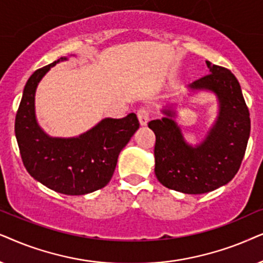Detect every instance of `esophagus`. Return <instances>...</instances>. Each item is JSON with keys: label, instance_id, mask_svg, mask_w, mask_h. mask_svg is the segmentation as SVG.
<instances>
[{"label": "esophagus", "instance_id": "obj_1", "mask_svg": "<svg viewBox=\"0 0 263 263\" xmlns=\"http://www.w3.org/2000/svg\"><path fill=\"white\" fill-rule=\"evenodd\" d=\"M137 117L139 119V122H141L142 126H145L148 124L149 121V118H150V110L148 108H139L137 110Z\"/></svg>", "mask_w": 263, "mask_h": 263}]
</instances>
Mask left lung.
I'll return each instance as SVG.
<instances>
[{
	"instance_id": "obj_1",
	"label": "left lung",
	"mask_w": 263,
	"mask_h": 263,
	"mask_svg": "<svg viewBox=\"0 0 263 263\" xmlns=\"http://www.w3.org/2000/svg\"><path fill=\"white\" fill-rule=\"evenodd\" d=\"M207 66L209 74L189 85L191 92L208 91L218 100V115L204 139L192 145L177 124L176 104L163 118L148 124L156 136L155 174L163 186L189 195L213 191L233 179L250 136V117L239 83L229 69Z\"/></svg>"
}]
</instances>
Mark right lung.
Masks as SVG:
<instances>
[{
	"label": "right lung",
	"mask_w": 263,
	"mask_h": 263,
	"mask_svg": "<svg viewBox=\"0 0 263 263\" xmlns=\"http://www.w3.org/2000/svg\"><path fill=\"white\" fill-rule=\"evenodd\" d=\"M67 56L37 69L27 80L15 117V137L30 176L50 190L79 196L109 183L119 154L139 128L137 115L102 119L77 137H51L38 125L34 96L42 78Z\"/></svg>",
	"instance_id": "obj_1"
}]
</instances>
